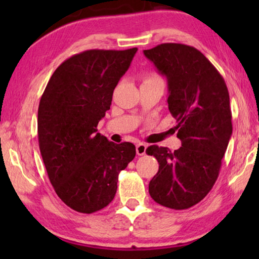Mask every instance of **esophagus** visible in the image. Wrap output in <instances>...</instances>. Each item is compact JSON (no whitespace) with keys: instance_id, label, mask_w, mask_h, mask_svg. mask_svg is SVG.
<instances>
[{"instance_id":"1","label":"esophagus","mask_w":259,"mask_h":259,"mask_svg":"<svg viewBox=\"0 0 259 259\" xmlns=\"http://www.w3.org/2000/svg\"><path fill=\"white\" fill-rule=\"evenodd\" d=\"M146 148H147L146 144L139 143L137 144V146H136V153H137V155H145Z\"/></svg>"}]
</instances>
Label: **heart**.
<instances>
[{
	"label": "heart",
	"mask_w": 259,
	"mask_h": 259,
	"mask_svg": "<svg viewBox=\"0 0 259 259\" xmlns=\"http://www.w3.org/2000/svg\"><path fill=\"white\" fill-rule=\"evenodd\" d=\"M156 78H159V77H157L156 75H148V76L145 78V81H150V80H156Z\"/></svg>",
	"instance_id": "1"
}]
</instances>
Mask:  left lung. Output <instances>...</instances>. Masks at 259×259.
<instances>
[{
	"instance_id": "1",
	"label": "left lung",
	"mask_w": 259,
	"mask_h": 259,
	"mask_svg": "<svg viewBox=\"0 0 259 259\" xmlns=\"http://www.w3.org/2000/svg\"><path fill=\"white\" fill-rule=\"evenodd\" d=\"M166 77L169 111L182 146L147 147L159 171L148 185L151 198L163 207L183 210L199 203L216 183L232 136L230 95L224 78L205 56L181 43L144 50Z\"/></svg>"
}]
</instances>
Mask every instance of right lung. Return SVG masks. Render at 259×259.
<instances>
[{"mask_svg": "<svg viewBox=\"0 0 259 259\" xmlns=\"http://www.w3.org/2000/svg\"><path fill=\"white\" fill-rule=\"evenodd\" d=\"M137 48L87 50L52 74L37 112L38 146L57 195L75 211L93 213L112 202L121 170L134 160L131 143L97 133Z\"/></svg>", "mask_w": 259, "mask_h": 259, "instance_id": "1", "label": "right lung"}]
</instances>
